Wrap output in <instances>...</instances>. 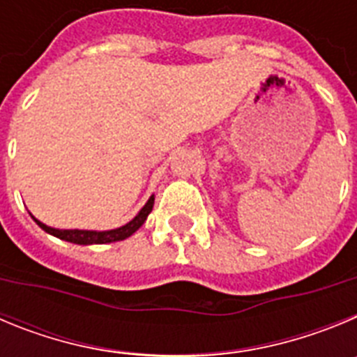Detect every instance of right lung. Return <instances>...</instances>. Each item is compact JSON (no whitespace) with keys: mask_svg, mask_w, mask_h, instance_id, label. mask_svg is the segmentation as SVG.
<instances>
[{"mask_svg":"<svg viewBox=\"0 0 357 357\" xmlns=\"http://www.w3.org/2000/svg\"><path fill=\"white\" fill-rule=\"evenodd\" d=\"M153 202H155V197L151 195L148 198V202L143 206V209L132 218L130 222L125 223L123 227H118V229H110V230H80V229H55V227H50L46 223H43L40 220H37L33 214L30 213V216L33 218V222L48 234L55 236L59 239H64V241L75 243V245H105V243H114V241H123V239L130 238L135 230L139 229L144 222H146L148 214L153 209Z\"/></svg>","mask_w":357,"mask_h":357,"instance_id":"add662e5","label":"right lung"}]
</instances>
